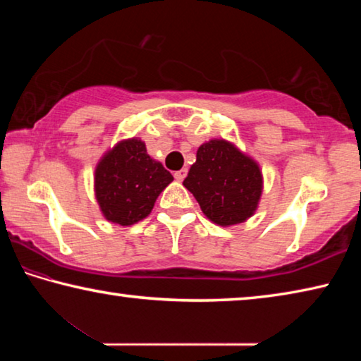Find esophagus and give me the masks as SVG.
I'll list each match as a JSON object with an SVG mask.
<instances>
[{"instance_id":"1","label":"esophagus","mask_w":361,"mask_h":361,"mask_svg":"<svg viewBox=\"0 0 361 361\" xmlns=\"http://www.w3.org/2000/svg\"><path fill=\"white\" fill-rule=\"evenodd\" d=\"M188 175V170L186 169H181V170H178V172H175V180L176 181H183V180H185V176Z\"/></svg>"}]
</instances>
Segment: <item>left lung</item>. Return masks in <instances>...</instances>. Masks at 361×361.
Wrapping results in <instances>:
<instances>
[{
  "label": "left lung",
  "instance_id": "obj_1",
  "mask_svg": "<svg viewBox=\"0 0 361 361\" xmlns=\"http://www.w3.org/2000/svg\"><path fill=\"white\" fill-rule=\"evenodd\" d=\"M183 185L210 221L228 228L255 215L262 194V173L258 162L234 143L215 138L199 146Z\"/></svg>",
  "mask_w": 361,
  "mask_h": 361
}]
</instances>
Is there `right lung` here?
Instances as JSON below:
<instances>
[{
	"label": "right lung",
	"mask_w": 361,
	"mask_h": 361,
	"mask_svg": "<svg viewBox=\"0 0 361 361\" xmlns=\"http://www.w3.org/2000/svg\"><path fill=\"white\" fill-rule=\"evenodd\" d=\"M172 181V173L146 152L145 142L133 137L116 143L97 164L95 199L109 223L132 226L149 215Z\"/></svg>",
	"instance_id": "obj_1"
}]
</instances>
